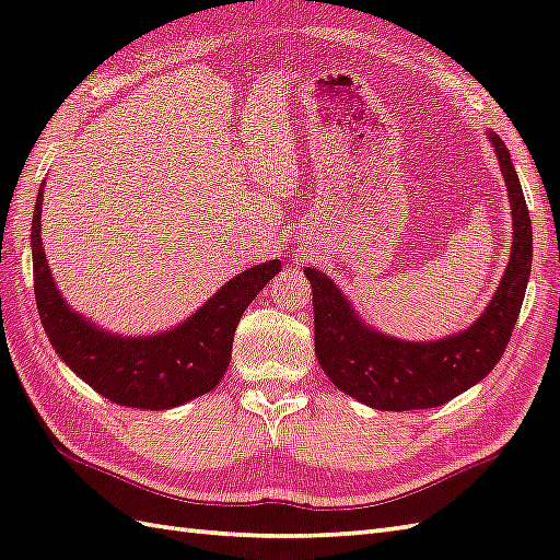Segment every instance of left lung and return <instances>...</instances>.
Here are the masks:
<instances>
[{"instance_id": "left-lung-1", "label": "left lung", "mask_w": 560, "mask_h": 560, "mask_svg": "<svg viewBox=\"0 0 560 560\" xmlns=\"http://www.w3.org/2000/svg\"><path fill=\"white\" fill-rule=\"evenodd\" d=\"M489 142L509 187L513 247L499 290L468 330L440 342H404L380 335L357 316L325 272L304 268L313 292L318 363L339 389L377 411H413L452 401L487 377L506 351L527 290L532 223L506 144L494 132H489Z\"/></svg>"}]
</instances>
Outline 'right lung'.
<instances>
[{"instance_id":"1","label":"right lung","mask_w":560,"mask_h":560,"mask_svg":"<svg viewBox=\"0 0 560 560\" xmlns=\"http://www.w3.org/2000/svg\"><path fill=\"white\" fill-rule=\"evenodd\" d=\"M43 189L45 185L37 192L31 235L35 302L49 342L63 363L102 397L147 411L180 406L211 392L228 371L244 308L282 268L278 258L240 272L192 318L168 332L152 337L108 335L68 308L51 280L39 237Z\"/></svg>"}]
</instances>
